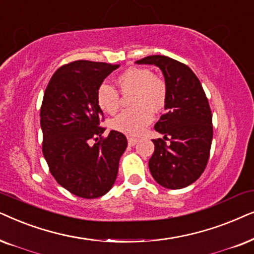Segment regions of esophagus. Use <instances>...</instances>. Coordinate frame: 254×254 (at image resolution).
<instances>
[{
    "instance_id": "obj_1",
    "label": "esophagus",
    "mask_w": 254,
    "mask_h": 254,
    "mask_svg": "<svg viewBox=\"0 0 254 254\" xmlns=\"http://www.w3.org/2000/svg\"><path fill=\"white\" fill-rule=\"evenodd\" d=\"M138 143V140L136 138H127V144H129V146H134Z\"/></svg>"
}]
</instances>
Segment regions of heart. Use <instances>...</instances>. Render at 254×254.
<instances>
[{
    "label": "heart",
    "instance_id": "obj_1",
    "mask_svg": "<svg viewBox=\"0 0 254 254\" xmlns=\"http://www.w3.org/2000/svg\"><path fill=\"white\" fill-rule=\"evenodd\" d=\"M116 81L122 93L133 92L131 103L136 107L122 111L111 122V127L127 136L137 137L153 120L152 111H160L166 104L167 86L150 69L141 67H130ZM96 100L101 109L108 114L113 115L120 108V94L108 83L97 88Z\"/></svg>",
    "mask_w": 254,
    "mask_h": 254
}]
</instances>
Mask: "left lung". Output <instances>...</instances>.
Returning <instances> with one entry per match:
<instances>
[{"label": "left lung", "instance_id": "left-lung-1", "mask_svg": "<svg viewBox=\"0 0 254 254\" xmlns=\"http://www.w3.org/2000/svg\"><path fill=\"white\" fill-rule=\"evenodd\" d=\"M136 64L159 67L167 86L166 114L154 125L164 137L152 140V177L167 189L187 187L203 173L210 154L212 115L203 88L187 65L170 57H145Z\"/></svg>", "mask_w": 254, "mask_h": 254}]
</instances>
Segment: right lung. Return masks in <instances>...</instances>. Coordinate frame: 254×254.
I'll return each mask as SVG.
<instances>
[{
  "label": "right lung",
  "mask_w": 254,
  "mask_h": 254,
  "mask_svg": "<svg viewBox=\"0 0 254 254\" xmlns=\"http://www.w3.org/2000/svg\"><path fill=\"white\" fill-rule=\"evenodd\" d=\"M118 67L88 60L69 63L53 74L44 93V158L57 182L79 197L96 198L113 188L127 146L118 131L102 137L103 113L96 100L97 88Z\"/></svg>",
  "instance_id": "obj_1"
}]
</instances>
